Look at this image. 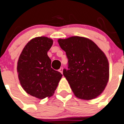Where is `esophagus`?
I'll return each mask as SVG.
<instances>
[{
	"label": "esophagus",
	"instance_id": "1",
	"mask_svg": "<svg viewBox=\"0 0 124 124\" xmlns=\"http://www.w3.org/2000/svg\"><path fill=\"white\" fill-rule=\"evenodd\" d=\"M59 72H61V73L62 74V73H63V68H62V67L60 68V69L59 70Z\"/></svg>",
	"mask_w": 124,
	"mask_h": 124
}]
</instances>
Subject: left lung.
<instances>
[{
	"mask_svg": "<svg viewBox=\"0 0 124 124\" xmlns=\"http://www.w3.org/2000/svg\"><path fill=\"white\" fill-rule=\"evenodd\" d=\"M57 41L69 59V69H63V74L75 96L84 100L100 96L109 78V62L105 54L86 38L72 36Z\"/></svg>",
	"mask_w": 124,
	"mask_h": 124,
	"instance_id": "1",
	"label": "left lung"
}]
</instances>
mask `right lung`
<instances>
[{
	"instance_id": "add662e5",
	"label": "right lung",
	"mask_w": 124,
	"mask_h": 124,
	"mask_svg": "<svg viewBox=\"0 0 124 124\" xmlns=\"http://www.w3.org/2000/svg\"><path fill=\"white\" fill-rule=\"evenodd\" d=\"M53 40L45 36L30 40L24 47L17 62L18 79L28 94L42 100L54 93L62 77L51 68L47 52Z\"/></svg>"
}]
</instances>
